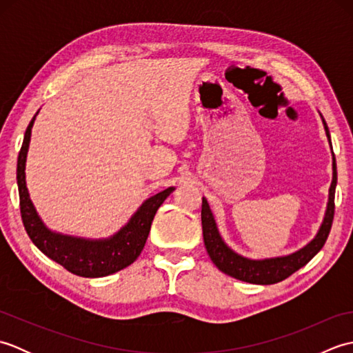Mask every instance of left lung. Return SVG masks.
I'll return each instance as SVG.
<instances>
[{
  "label": "left lung",
  "mask_w": 353,
  "mask_h": 353,
  "mask_svg": "<svg viewBox=\"0 0 353 353\" xmlns=\"http://www.w3.org/2000/svg\"><path fill=\"white\" fill-rule=\"evenodd\" d=\"M323 125L326 130V137L331 142V134H329L327 124L323 119ZM334 156V153H332ZM332 183L329 188V201L326 208V214L323 223L317 232L316 238L311 243L306 244L303 249L297 250L287 256L279 258H268V259H249L244 258L241 254L235 253L230 247L226 245L223 238L219 234L216 224L214 220V215L211 212L206 199L203 197L201 201V228H203V241L208 250L209 258L212 259L214 264L221 270L223 273L228 276L235 277L243 282L249 283H258V285H272L277 283L283 279H287L299 268L308 264V262L316 256L325 245L329 232H331L332 220H334V211H335V186H336V165H335V156L332 157Z\"/></svg>",
  "instance_id": "1"
}]
</instances>
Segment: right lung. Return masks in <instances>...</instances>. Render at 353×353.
Here are the masks:
<instances>
[{
  "mask_svg": "<svg viewBox=\"0 0 353 353\" xmlns=\"http://www.w3.org/2000/svg\"><path fill=\"white\" fill-rule=\"evenodd\" d=\"M34 118L26 130L17 170L21 216L30 239L50 259L56 261L72 274L81 277H103L129 267L144 249L156 211L174 188L170 186L162 192H157L156 196L147 199L133 214L129 223L110 238L85 239L56 234L45 226L39 219L32 200H30L26 185V161Z\"/></svg>",
  "mask_w": 353,
  "mask_h": 353,
  "instance_id": "obj_1",
  "label": "right lung"
}]
</instances>
